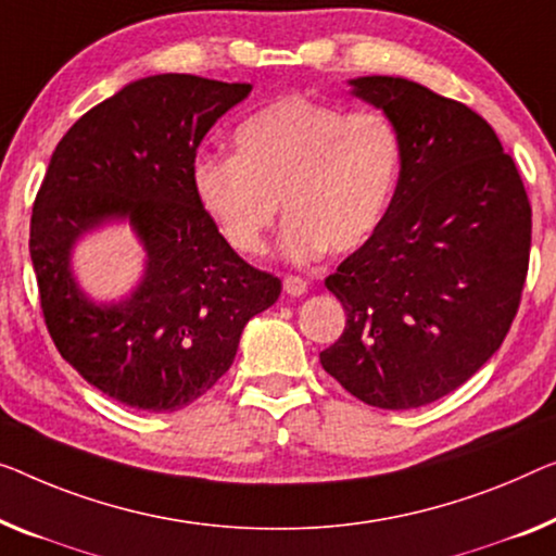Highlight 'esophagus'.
<instances>
[{
    "mask_svg": "<svg viewBox=\"0 0 556 556\" xmlns=\"http://www.w3.org/2000/svg\"><path fill=\"white\" fill-rule=\"evenodd\" d=\"M285 292L289 296H302L306 292V281L302 277H285Z\"/></svg>",
    "mask_w": 556,
    "mask_h": 556,
    "instance_id": "34e87169",
    "label": "esophagus"
}]
</instances>
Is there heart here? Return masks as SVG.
<instances>
[{"instance_id": "heart-1", "label": "heart", "mask_w": 556, "mask_h": 556, "mask_svg": "<svg viewBox=\"0 0 556 556\" xmlns=\"http://www.w3.org/2000/svg\"><path fill=\"white\" fill-rule=\"evenodd\" d=\"M235 156H199L192 189L231 250L262 254L289 214L281 250L294 262L352 252L382 225L402 172V137L382 112H346L289 94L235 129Z\"/></svg>"}]
</instances>
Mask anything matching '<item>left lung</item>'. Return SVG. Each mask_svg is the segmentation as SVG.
<instances>
[{"mask_svg": "<svg viewBox=\"0 0 556 556\" xmlns=\"http://www.w3.org/2000/svg\"><path fill=\"white\" fill-rule=\"evenodd\" d=\"M402 137L392 204L325 279L346 327L319 362L379 409H414L462 387L517 317L532 247L519 169L477 112L402 77L352 79Z\"/></svg>", "mask_w": 556, "mask_h": 556, "instance_id": "obj_1", "label": "left lung"}]
</instances>
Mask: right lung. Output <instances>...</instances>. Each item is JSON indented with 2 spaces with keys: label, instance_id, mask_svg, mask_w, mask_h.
<instances>
[{
  "label": "right lung",
  "instance_id": "right-lung-1",
  "mask_svg": "<svg viewBox=\"0 0 556 556\" xmlns=\"http://www.w3.org/2000/svg\"><path fill=\"white\" fill-rule=\"evenodd\" d=\"M250 92L194 74L137 79L81 114L49 160L29 227L45 325L62 357L127 407L197 402L231 367L247 321L281 292L222 239L192 189L199 142ZM112 218L138 231L146 277L127 301L94 305L68 256Z\"/></svg>",
  "mask_w": 556,
  "mask_h": 556
}]
</instances>
